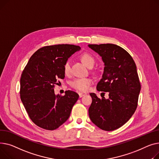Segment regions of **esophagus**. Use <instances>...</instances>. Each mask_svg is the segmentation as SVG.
<instances>
[{"instance_id": "1", "label": "esophagus", "mask_w": 159, "mask_h": 159, "mask_svg": "<svg viewBox=\"0 0 159 159\" xmlns=\"http://www.w3.org/2000/svg\"><path fill=\"white\" fill-rule=\"evenodd\" d=\"M78 94H79L80 98H82L83 96L87 95V93H85V92H79V93H78Z\"/></svg>"}]
</instances>
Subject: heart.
Masks as SVG:
<instances>
[{
	"label": "heart",
	"mask_w": 159,
	"mask_h": 159,
	"mask_svg": "<svg viewBox=\"0 0 159 159\" xmlns=\"http://www.w3.org/2000/svg\"><path fill=\"white\" fill-rule=\"evenodd\" d=\"M81 59L83 61V62L89 67L90 66H93L95 63L94 58L89 53H83L81 56ZM63 70L64 73L66 74V75H68V74H70V63L69 60L65 61L63 65ZM92 83L93 80L90 78H80L74 80L72 81L70 85L74 89L81 92H86L89 90Z\"/></svg>",
	"instance_id": "heart-1"
}]
</instances>
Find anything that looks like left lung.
Returning <instances> with one entry per match:
<instances>
[{"instance_id": "obj_1", "label": "left lung", "mask_w": 159, "mask_h": 159, "mask_svg": "<svg viewBox=\"0 0 159 159\" xmlns=\"http://www.w3.org/2000/svg\"><path fill=\"white\" fill-rule=\"evenodd\" d=\"M89 47L98 52L105 63L97 90L109 93L107 99L90 93L92 101L89 109V117L100 129L113 131L124 125L137 107L141 87L136 65L131 55L117 45L89 44Z\"/></svg>"}]
</instances>
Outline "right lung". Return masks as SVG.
Instances as JSON below:
<instances>
[{
  "label": "right lung",
  "instance_id": "obj_1",
  "mask_svg": "<svg viewBox=\"0 0 159 159\" xmlns=\"http://www.w3.org/2000/svg\"><path fill=\"white\" fill-rule=\"evenodd\" d=\"M80 49L70 44L43 47L31 56L23 70L20 99L28 116L38 126L54 130L69 119L79 95L66 90L64 96H56L54 89L58 85V79L65 78V61Z\"/></svg>",
  "mask_w": 159,
  "mask_h": 159
}]
</instances>
